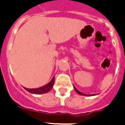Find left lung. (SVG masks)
<instances>
[{
    "label": "left lung",
    "mask_w": 125,
    "mask_h": 125,
    "mask_svg": "<svg viewBox=\"0 0 125 125\" xmlns=\"http://www.w3.org/2000/svg\"><path fill=\"white\" fill-rule=\"evenodd\" d=\"M73 88H74L75 91L77 92V93H78L79 94H80V95H83V96H94V95H96V94H86L83 93H82V92H80V91H78V90L77 89L76 87H75V86L74 85H73Z\"/></svg>",
    "instance_id": "left-lung-1"
}]
</instances>
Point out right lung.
I'll list each match as a JSON object with an SVG mask.
<instances>
[{
  "instance_id": "obj_1",
  "label": "right lung",
  "mask_w": 125,
  "mask_h": 125,
  "mask_svg": "<svg viewBox=\"0 0 125 125\" xmlns=\"http://www.w3.org/2000/svg\"><path fill=\"white\" fill-rule=\"evenodd\" d=\"M54 83H55V78L53 77V78H52V80L50 81L49 83L45 85L44 86H42L41 87L36 88V89H27V88L24 87V89L32 94H41L46 93L47 92L50 91V90L52 89Z\"/></svg>"
}]
</instances>
